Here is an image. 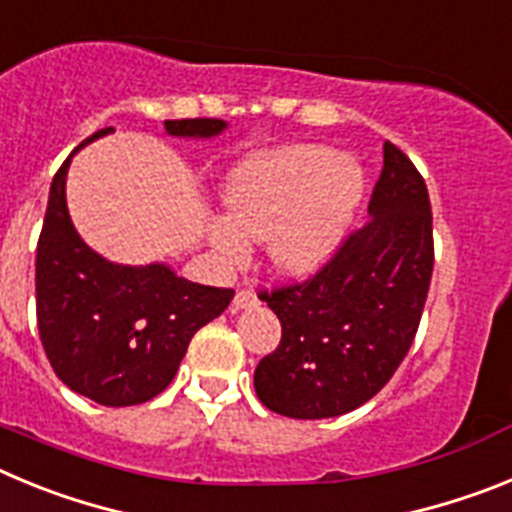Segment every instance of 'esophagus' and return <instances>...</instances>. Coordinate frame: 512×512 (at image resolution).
Masks as SVG:
<instances>
[{"label":"esophagus","instance_id":"34e87169","mask_svg":"<svg viewBox=\"0 0 512 512\" xmlns=\"http://www.w3.org/2000/svg\"><path fill=\"white\" fill-rule=\"evenodd\" d=\"M253 305H259V297H256L253 289H241V292H235L233 297L235 310H246V307H253Z\"/></svg>","mask_w":512,"mask_h":512}]
</instances>
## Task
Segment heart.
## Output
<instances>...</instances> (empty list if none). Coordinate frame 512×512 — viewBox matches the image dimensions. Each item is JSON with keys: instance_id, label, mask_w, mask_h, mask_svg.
Wrapping results in <instances>:
<instances>
[{"instance_id": "heart-1", "label": "heart", "mask_w": 512, "mask_h": 512, "mask_svg": "<svg viewBox=\"0 0 512 512\" xmlns=\"http://www.w3.org/2000/svg\"><path fill=\"white\" fill-rule=\"evenodd\" d=\"M361 171L328 148L295 146L259 153L225 182L228 220H215L212 243L228 259L246 256V239L269 238L271 259L289 274H310L336 251L361 200Z\"/></svg>"}]
</instances>
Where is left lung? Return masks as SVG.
<instances>
[{
  "label": "left lung",
  "instance_id": "left-lung-1",
  "mask_svg": "<svg viewBox=\"0 0 512 512\" xmlns=\"http://www.w3.org/2000/svg\"><path fill=\"white\" fill-rule=\"evenodd\" d=\"M369 215L315 274L259 292L282 323V341L253 372L256 395L274 413H351L413 346L433 274V215L423 176L390 140Z\"/></svg>",
  "mask_w": 512,
  "mask_h": 512
}]
</instances>
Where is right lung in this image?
Returning <instances> with one entry per match:
<instances>
[{
    "mask_svg": "<svg viewBox=\"0 0 512 512\" xmlns=\"http://www.w3.org/2000/svg\"><path fill=\"white\" fill-rule=\"evenodd\" d=\"M223 128L215 117L166 120V130L184 138H210ZM112 130H97L81 146ZM71 156L53 176L38 238L40 341L66 387L107 408L140 405L169 387L194 333L215 320L235 292L187 282L164 264L135 269L94 253L66 210Z\"/></svg>",
    "mask_w": 512,
    "mask_h": 512,
    "instance_id": "add662e5",
    "label": "right lung"
}]
</instances>
